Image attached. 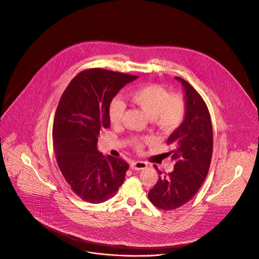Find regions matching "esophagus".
<instances>
[{
    "label": "esophagus",
    "mask_w": 259,
    "mask_h": 259,
    "mask_svg": "<svg viewBox=\"0 0 259 259\" xmlns=\"http://www.w3.org/2000/svg\"><path fill=\"white\" fill-rule=\"evenodd\" d=\"M148 166V163L145 161H132L131 162V168L136 170H142L145 169Z\"/></svg>",
    "instance_id": "1"
}]
</instances>
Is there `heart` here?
Listing matches in <instances>:
<instances>
[{
  "label": "heart",
  "mask_w": 259,
  "mask_h": 259,
  "mask_svg": "<svg viewBox=\"0 0 259 259\" xmlns=\"http://www.w3.org/2000/svg\"><path fill=\"white\" fill-rule=\"evenodd\" d=\"M130 101L141 108L153 125L162 134H168L178 129L183 122L186 112V103L182 95L168 94L167 90L158 83H149L134 90L129 95ZM125 111L124 103L114 99L108 108L109 120L113 125H119ZM153 141L147 137L136 139L134 146L141 151L145 143Z\"/></svg>",
  "instance_id": "1"
}]
</instances>
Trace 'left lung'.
Instances as JSON below:
<instances>
[{
    "instance_id": "1",
    "label": "left lung",
    "mask_w": 259,
    "mask_h": 259,
    "mask_svg": "<svg viewBox=\"0 0 259 259\" xmlns=\"http://www.w3.org/2000/svg\"><path fill=\"white\" fill-rule=\"evenodd\" d=\"M185 93V117L166 144L175 149L169 153L175 168L167 176L159 175L149 192V199L159 209L174 210L189 202L198 192L209 171L213 154V129L208 107L197 91L186 80L176 77Z\"/></svg>"
}]
</instances>
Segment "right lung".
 I'll use <instances>...</instances> for the list:
<instances>
[{"instance_id":"obj_1","label":"right lung","mask_w":259,"mask_h":259,"mask_svg":"<svg viewBox=\"0 0 259 259\" xmlns=\"http://www.w3.org/2000/svg\"><path fill=\"white\" fill-rule=\"evenodd\" d=\"M138 77L105 69L81 71L60 99L54 124V152L60 170L80 199L98 204L112 198L129 164L98 151V137L109 128L108 108L126 83Z\"/></svg>"}]
</instances>
